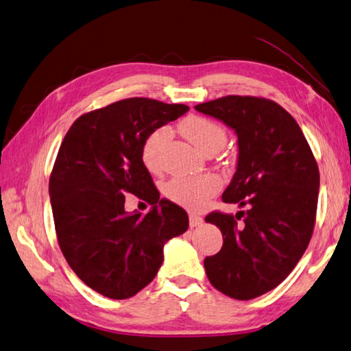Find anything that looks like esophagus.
<instances>
[{"label": "esophagus", "mask_w": 351, "mask_h": 351, "mask_svg": "<svg viewBox=\"0 0 351 351\" xmlns=\"http://www.w3.org/2000/svg\"><path fill=\"white\" fill-rule=\"evenodd\" d=\"M202 223H203V217L197 215V214H189V226H191V228L200 226Z\"/></svg>", "instance_id": "obj_1"}]
</instances>
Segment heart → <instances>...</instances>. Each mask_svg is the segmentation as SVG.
<instances>
[{"label": "heart", "mask_w": 351, "mask_h": 351, "mask_svg": "<svg viewBox=\"0 0 351 351\" xmlns=\"http://www.w3.org/2000/svg\"><path fill=\"white\" fill-rule=\"evenodd\" d=\"M180 130L191 143L203 151H218L226 143V130L214 119L204 116H188L180 123ZM171 131L168 127H157L143 138L141 158L149 173H158L162 168L160 154L163 145L168 142ZM223 186L217 174H202L195 177H174L165 186L168 200L186 209H202Z\"/></svg>", "instance_id": "b5f03b06"}]
</instances>
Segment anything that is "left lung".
<instances>
[{
	"instance_id": "8db88e82",
	"label": "left lung",
	"mask_w": 351,
	"mask_h": 351,
	"mask_svg": "<svg viewBox=\"0 0 351 351\" xmlns=\"http://www.w3.org/2000/svg\"><path fill=\"white\" fill-rule=\"evenodd\" d=\"M195 110L235 130L237 171L221 198L247 208L204 218L223 234V247L204 258V269L221 293L252 300L286 280L306 252L318 208V163L292 114L270 99L229 95Z\"/></svg>"
}]
</instances>
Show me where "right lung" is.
<instances>
[{"mask_svg": "<svg viewBox=\"0 0 351 351\" xmlns=\"http://www.w3.org/2000/svg\"><path fill=\"white\" fill-rule=\"evenodd\" d=\"M188 107L148 97L122 99L79 116L53 165L49 193L59 247L90 289L127 300L148 286L163 261V246L186 232L188 214L160 200L143 167V138ZM154 204L147 216L124 213V194Z\"/></svg>", "mask_w": 351, "mask_h": 351, "instance_id": "right-lung-1", "label": "right lung"}]
</instances>
